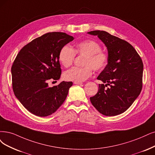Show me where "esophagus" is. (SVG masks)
I'll list each match as a JSON object with an SVG mask.
<instances>
[{"mask_svg":"<svg viewBox=\"0 0 155 155\" xmlns=\"http://www.w3.org/2000/svg\"><path fill=\"white\" fill-rule=\"evenodd\" d=\"M74 84H77V85H81V84H82L83 83L81 82H74Z\"/></svg>","mask_w":155,"mask_h":155,"instance_id":"esophagus-1","label":"esophagus"}]
</instances>
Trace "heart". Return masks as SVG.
<instances>
[{
	"instance_id": "b5f03b06",
	"label": "heart",
	"mask_w": 155,
	"mask_h": 155,
	"mask_svg": "<svg viewBox=\"0 0 155 155\" xmlns=\"http://www.w3.org/2000/svg\"><path fill=\"white\" fill-rule=\"evenodd\" d=\"M101 49L100 45L91 39L78 42L74 49L68 45L64 46L59 54V61L63 66H70L76 54L85 57L82 63L84 67L71 68L64 73V78L70 81L83 82L92 75V68L95 71L104 70L107 64L108 55Z\"/></svg>"
}]
</instances>
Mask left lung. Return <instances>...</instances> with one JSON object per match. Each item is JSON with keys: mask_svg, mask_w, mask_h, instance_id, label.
I'll return each instance as SVG.
<instances>
[{"mask_svg": "<svg viewBox=\"0 0 155 155\" xmlns=\"http://www.w3.org/2000/svg\"><path fill=\"white\" fill-rule=\"evenodd\" d=\"M97 36L108 51L106 67L97 77L98 93L91 97V104L101 114L114 116L123 113L133 104L142 87L143 62L129 43L104 31L87 32ZM107 85L109 88H105Z\"/></svg>", "mask_w": 155, "mask_h": 155, "instance_id": "obj_1", "label": "left lung"}]
</instances>
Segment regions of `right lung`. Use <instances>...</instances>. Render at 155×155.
I'll return each instance as SVG.
<instances>
[{
    "instance_id": "1",
    "label": "right lung",
    "mask_w": 155,
    "mask_h": 155,
    "mask_svg": "<svg viewBox=\"0 0 155 155\" xmlns=\"http://www.w3.org/2000/svg\"><path fill=\"white\" fill-rule=\"evenodd\" d=\"M73 39L64 32H48L32 40L17 55L11 68L13 92L34 115L50 116L65 101L73 82L62 81L50 87L48 82L60 78L59 51Z\"/></svg>"
}]
</instances>
